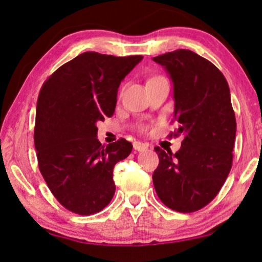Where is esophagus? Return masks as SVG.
<instances>
[{"instance_id": "obj_1", "label": "esophagus", "mask_w": 262, "mask_h": 262, "mask_svg": "<svg viewBox=\"0 0 262 262\" xmlns=\"http://www.w3.org/2000/svg\"><path fill=\"white\" fill-rule=\"evenodd\" d=\"M134 149L137 150V151H145V150H148V144H145V143H142V142H135Z\"/></svg>"}]
</instances>
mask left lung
Masks as SVG:
<instances>
[{
	"label": "left lung",
	"instance_id": "obj_1",
	"mask_svg": "<svg viewBox=\"0 0 262 262\" xmlns=\"http://www.w3.org/2000/svg\"><path fill=\"white\" fill-rule=\"evenodd\" d=\"M152 59L166 68L174 85L179 127L169 136H185L175 154L156 146L160 162L152 182L164 205L194 212L213 200L230 173L236 137L230 89L216 66L189 50Z\"/></svg>",
	"mask_w": 262,
	"mask_h": 262
}]
</instances>
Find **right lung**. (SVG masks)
I'll list each match as a JSON object with an SVG mask.
<instances>
[{"label":"right lung","mask_w":262,"mask_h":262,"mask_svg":"<svg viewBox=\"0 0 262 262\" xmlns=\"http://www.w3.org/2000/svg\"><path fill=\"white\" fill-rule=\"evenodd\" d=\"M142 59L84 52L42 84L34 126L39 170L71 212L94 214L113 198V168L130 155L132 144L120 138L102 145L96 123L113 116L120 82Z\"/></svg>","instance_id":"obj_1"}]
</instances>
